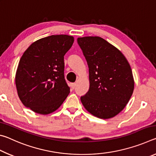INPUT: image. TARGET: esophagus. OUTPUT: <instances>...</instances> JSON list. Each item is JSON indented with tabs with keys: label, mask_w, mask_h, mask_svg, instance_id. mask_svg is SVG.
I'll list each match as a JSON object with an SVG mask.
<instances>
[{
	"label": "esophagus",
	"mask_w": 156,
	"mask_h": 156,
	"mask_svg": "<svg viewBox=\"0 0 156 156\" xmlns=\"http://www.w3.org/2000/svg\"><path fill=\"white\" fill-rule=\"evenodd\" d=\"M70 86H71V88L72 89H74V88L76 87V83H72Z\"/></svg>",
	"instance_id": "1"
}]
</instances>
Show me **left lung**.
Masks as SVG:
<instances>
[{"label":"left lung","instance_id":"obj_1","mask_svg":"<svg viewBox=\"0 0 156 156\" xmlns=\"http://www.w3.org/2000/svg\"><path fill=\"white\" fill-rule=\"evenodd\" d=\"M89 67V89L80 100L97 118L109 119L125 107L133 92L129 62L119 49L98 36L78 38Z\"/></svg>","mask_w":156,"mask_h":156}]
</instances>
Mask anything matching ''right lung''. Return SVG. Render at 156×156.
Returning a JSON list of instances; mask_svg holds the SVG:
<instances>
[{"label": "right lung", "instance_id": "right-lung-1", "mask_svg": "<svg viewBox=\"0 0 156 156\" xmlns=\"http://www.w3.org/2000/svg\"><path fill=\"white\" fill-rule=\"evenodd\" d=\"M73 41L72 36L52 35L35 41L24 52L15 83L26 107L47 115L61 106L70 92L64 76V56Z\"/></svg>", "mask_w": 156, "mask_h": 156}]
</instances>
